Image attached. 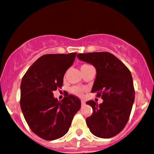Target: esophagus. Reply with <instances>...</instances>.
Instances as JSON below:
<instances>
[{
  "mask_svg": "<svg viewBox=\"0 0 154 154\" xmlns=\"http://www.w3.org/2000/svg\"><path fill=\"white\" fill-rule=\"evenodd\" d=\"M81 104H82V105L83 106V105H85V102L84 100H81Z\"/></svg>",
  "mask_w": 154,
  "mask_h": 154,
  "instance_id": "34e87169",
  "label": "esophagus"
}]
</instances>
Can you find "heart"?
I'll return each mask as SVG.
<instances>
[{
	"mask_svg": "<svg viewBox=\"0 0 154 154\" xmlns=\"http://www.w3.org/2000/svg\"><path fill=\"white\" fill-rule=\"evenodd\" d=\"M86 65L87 64H84V65L82 66H86ZM70 91H71L72 94H74V95L77 96H79V97H82L83 95V90L82 89H81L80 88H78V87H73V88H71Z\"/></svg>",
	"mask_w": 154,
	"mask_h": 154,
	"instance_id": "1",
	"label": "heart"
}]
</instances>
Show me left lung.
<instances>
[{"label": "left lung", "mask_w": 154, "mask_h": 154, "mask_svg": "<svg viewBox=\"0 0 154 154\" xmlns=\"http://www.w3.org/2000/svg\"><path fill=\"white\" fill-rule=\"evenodd\" d=\"M79 59L95 67L97 75L92 92H97L103 103H86L92 116L86 118L90 132L102 138H112L123 131L132 110L135 90L130 70L112 54L92 52L77 54Z\"/></svg>", "instance_id": "obj_1"}]
</instances>
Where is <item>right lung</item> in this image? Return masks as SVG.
Instances as JSON below:
<instances>
[{"mask_svg": "<svg viewBox=\"0 0 154 154\" xmlns=\"http://www.w3.org/2000/svg\"><path fill=\"white\" fill-rule=\"evenodd\" d=\"M76 54L43 55L22 78V112L31 130L44 140H56L64 136L80 109L81 101L76 96L67 93L58 101L53 94V91L62 87L64 74L73 64Z\"/></svg>", "mask_w": 154, "mask_h": 154, "instance_id": "obj_1", "label": "right lung"}]
</instances>
